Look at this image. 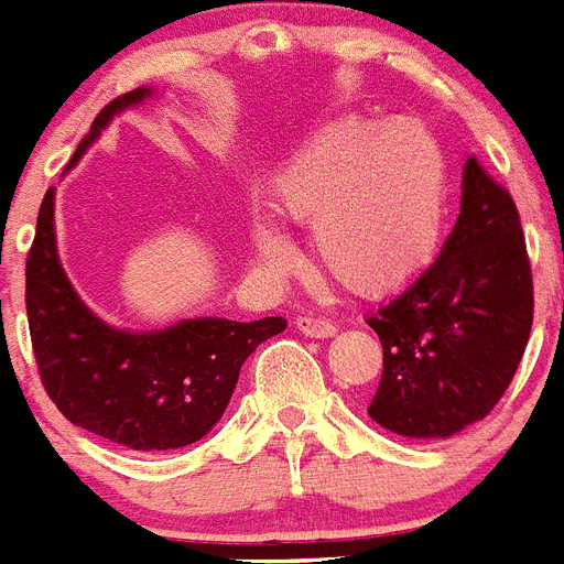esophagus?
<instances>
[{"instance_id": "obj_1", "label": "esophagus", "mask_w": 564, "mask_h": 564, "mask_svg": "<svg viewBox=\"0 0 564 564\" xmlns=\"http://www.w3.org/2000/svg\"><path fill=\"white\" fill-rule=\"evenodd\" d=\"M296 330L302 336H311V339H328V336L336 334V325L328 319H319V316H300Z\"/></svg>"}]
</instances>
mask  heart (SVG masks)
<instances>
[{
	"mask_svg": "<svg viewBox=\"0 0 564 564\" xmlns=\"http://www.w3.org/2000/svg\"><path fill=\"white\" fill-rule=\"evenodd\" d=\"M273 205L314 230L322 271L345 291L379 296L420 273L440 245L447 208L442 144L416 119L336 122L273 182ZM268 268L296 257L271 219H253Z\"/></svg>",
	"mask_w": 564,
	"mask_h": 564,
	"instance_id": "heart-1",
	"label": "heart"
}]
</instances>
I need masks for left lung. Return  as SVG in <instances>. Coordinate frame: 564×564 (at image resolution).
Segmentation results:
<instances>
[{
    "label": "left lung",
    "mask_w": 564,
    "mask_h": 564,
    "mask_svg": "<svg viewBox=\"0 0 564 564\" xmlns=\"http://www.w3.org/2000/svg\"><path fill=\"white\" fill-rule=\"evenodd\" d=\"M368 325L384 365L368 413L399 436L447 440L508 391L533 325L531 262L511 194L474 156L436 262Z\"/></svg>",
    "instance_id": "1"
}]
</instances>
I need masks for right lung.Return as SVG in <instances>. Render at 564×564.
<instances>
[{"mask_svg": "<svg viewBox=\"0 0 564 564\" xmlns=\"http://www.w3.org/2000/svg\"><path fill=\"white\" fill-rule=\"evenodd\" d=\"M148 96L151 88H137L102 108L67 167L79 162L110 119ZM53 194L51 187L42 199L25 264L28 325L47 397L65 420L131 451L194 445L223 420L245 359L282 334L288 322L199 316L139 334L113 328L82 302L62 268Z\"/></svg>", "mask_w": 564, "mask_h": 564, "instance_id": "add662e5", "label": "right lung"}]
</instances>
